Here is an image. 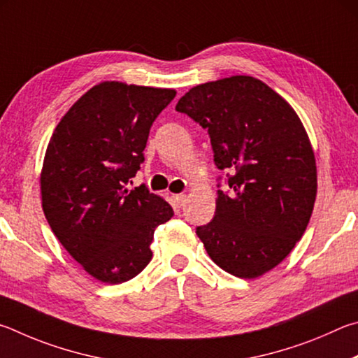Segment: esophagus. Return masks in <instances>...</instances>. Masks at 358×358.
Here are the masks:
<instances>
[{"label": "esophagus", "mask_w": 358, "mask_h": 358, "mask_svg": "<svg viewBox=\"0 0 358 358\" xmlns=\"http://www.w3.org/2000/svg\"><path fill=\"white\" fill-rule=\"evenodd\" d=\"M173 199H174V203H176V206H178V208H182V206L187 201V196L184 195V193H179V195H173Z\"/></svg>", "instance_id": "34e87169"}]
</instances>
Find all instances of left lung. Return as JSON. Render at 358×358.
I'll return each mask as SVG.
<instances>
[{
  "label": "left lung",
  "instance_id": "8db88e82",
  "mask_svg": "<svg viewBox=\"0 0 358 358\" xmlns=\"http://www.w3.org/2000/svg\"><path fill=\"white\" fill-rule=\"evenodd\" d=\"M176 110L208 129L215 166L227 171L228 189L217 190L215 215L198 237L224 272L261 277L291 253L315 206L316 160L302 122L247 75L192 87Z\"/></svg>",
  "mask_w": 358,
  "mask_h": 358
}]
</instances>
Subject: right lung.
Here are the masks:
<instances>
[{
	"label": "right lung",
	"mask_w": 358,
	"mask_h": 358,
	"mask_svg": "<svg viewBox=\"0 0 358 358\" xmlns=\"http://www.w3.org/2000/svg\"><path fill=\"white\" fill-rule=\"evenodd\" d=\"M174 90L103 81L72 105L50 138L42 208L69 255L94 278L119 285L152 259L159 224L174 215L146 185L129 189L149 130Z\"/></svg>",
	"instance_id": "right-lung-1"
}]
</instances>
